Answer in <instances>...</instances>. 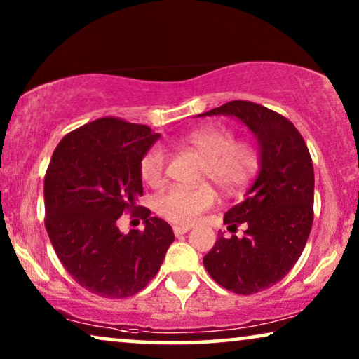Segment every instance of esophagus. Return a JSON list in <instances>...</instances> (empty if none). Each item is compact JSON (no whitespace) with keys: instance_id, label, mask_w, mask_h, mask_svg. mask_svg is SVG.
<instances>
[{"instance_id":"1","label":"esophagus","mask_w":359,"mask_h":359,"mask_svg":"<svg viewBox=\"0 0 359 359\" xmlns=\"http://www.w3.org/2000/svg\"><path fill=\"white\" fill-rule=\"evenodd\" d=\"M189 230H191V225H175V227H173V232H175L176 237H181V235L189 232Z\"/></svg>"}]
</instances>
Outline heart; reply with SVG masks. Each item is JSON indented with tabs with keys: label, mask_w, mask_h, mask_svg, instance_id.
<instances>
[{
	"label": "heart",
	"mask_w": 359,
	"mask_h": 359,
	"mask_svg": "<svg viewBox=\"0 0 359 359\" xmlns=\"http://www.w3.org/2000/svg\"><path fill=\"white\" fill-rule=\"evenodd\" d=\"M183 147L198 151L205 158L203 181H212L224 194H233L257 175L259 154L250 142L235 140L227 127H201L183 139ZM165 155L154 147L140 161V176L147 184L156 188L163 183ZM215 191L204 184L196 189L173 188L158 196L155 209L161 217L175 224H191L215 203Z\"/></svg>",
	"instance_id": "1"
}]
</instances>
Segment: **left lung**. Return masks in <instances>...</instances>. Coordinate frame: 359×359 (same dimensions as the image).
<instances>
[{
	"label": "left lung",
	"mask_w": 359,
	"mask_h": 359,
	"mask_svg": "<svg viewBox=\"0 0 359 359\" xmlns=\"http://www.w3.org/2000/svg\"><path fill=\"white\" fill-rule=\"evenodd\" d=\"M220 114L238 119L255 135L259 171L245 201L224 217L230 230L247 225L245 235H219L204 266L220 286L248 296L281 281L301 257L313 220V166L302 135L278 112L230 101L199 117Z\"/></svg>",
	"instance_id": "obj_1"
}]
</instances>
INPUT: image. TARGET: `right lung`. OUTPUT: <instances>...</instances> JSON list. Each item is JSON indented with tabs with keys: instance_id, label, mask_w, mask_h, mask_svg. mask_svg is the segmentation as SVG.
<instances>
[{
	"instance_id": "right-lung-1",
	"label": "right lung",
	"mask_w": 359,
	"mask_h": 359,
	"mask_svg": "<svg viewBox=\"0 0 359 359\" xmlns=\"http://www.w3.org/2000/svg\"><path fill=\"white\" fill-rule=\"evenodd\" d=\"M158 139L147 126L102 117L67 134L52 155L43 181L48 238L70 276L97 296L142 291L175 240L170 224L145 208L144 230L117 227L122 214L139 208L140 161Z\"/></svg>"
}]
</instances>
